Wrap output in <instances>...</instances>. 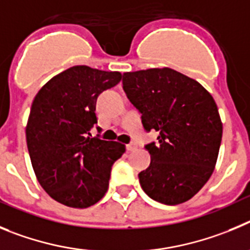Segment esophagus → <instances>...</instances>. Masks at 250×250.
Wrapping results in <instances>:
<instances>
[{
  "mask_svg": "<svg viewBox=\"0 0 250 250\" xmlns=\"http://www.w3.org/2000/svg\"><path fill=\"white\" fill-rule=\"evenodd\" d=\"M137 148V146L134 145V143H129V145H127V150H134Z\"/></svg>",
  "mask_w": 250,
  "mask_h": 250,
  "instance_id": "1",
  "label": "esophagus"
}]
</instances>
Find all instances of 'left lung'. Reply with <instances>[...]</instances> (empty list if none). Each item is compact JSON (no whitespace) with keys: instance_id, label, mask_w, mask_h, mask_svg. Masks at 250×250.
I'll use <instances>...</instances> for the list:
<instances>
[{"instance_id":"left-lung-1","label":"left lung","mask_w":250,"mask_h":250,"mask_svg":"<svg viewBox=\"0 0 250 250\" xmlns=\"http://www.w3.org/2000/svg\"><path fill=\"white\" fill-rule=\"evenodd\" d=\"M123 89L158 143L146 146L150 164L138 174L146 194L167 206L189 201L210 178L223 123L201 83L172 68L123 73Z\"/></svg>"}]
</instances>
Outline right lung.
Segmentation results:
<instances>
[{
    "label": "right lung",
    "instance_id": "right-lung-1",
    "mask_svg": "<svg viewBox=\"0 0 250 250\" xmlns=\"http://www.w3.org/2000/svg\"><path fill=\"white\" fill-rule=\"evenodd\" d=\"M122 80L121 72L73 66L36 94L26 141L38 183L58 203L88 208L108 189L114 162L125 145L92 137L100 93Z\"/></svg>",
    "mask_w": 250,
    "mask_h": 250
}]
</instances>
